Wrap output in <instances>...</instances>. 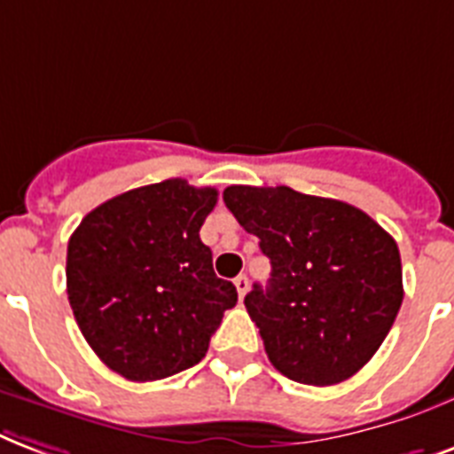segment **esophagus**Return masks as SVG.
Listing matches in <instances>:
<instances>
[{"mask_svg":"<svg viewBox=\"0 0 454 454\" xmlns=\"http://www.w3.org/2000/svg\"><path fill=\"white\" fill-rule=\"evenodd\" d=\"M234 286H237V291H239V298H244L246 291H248V277L239 275L237 279H234Z\"/></svg>","mask_w":454,"mask_h":454,"instance_id":"obj_1","label":"esophagus"}]
</instances>
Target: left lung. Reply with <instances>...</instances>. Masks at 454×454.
<instances>
[{
    "label": "left lung",
    "instance_id": "obj_1",
    "mask_svg": "<svg viewBox=\"0 0 454 454\" xmlns=\"http://www.w3.org/2000/svg\"><path fill=\"white\" fill-rule=\"evenodd\" d=\"M223 199L272 265L265 289L244 298L270 362L310 386L360 372L403 303L395 239L350 203L291 187L234 184Z\"/></svg>",
    "mask_w": 454,
    "mask_h": 454
}]
</instances>
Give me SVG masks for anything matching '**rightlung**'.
<instances>
[{
  "instance_id": "right-lung-1",
  "label": "right lung",
  "mask_w": 454,
  "mask_h": 454,
  "mask_svg": "<svg viewBox=\"0 0 454 454\" xmlns=\"http://www.w3.org/2000/svg\"><path fill=\"white\" fill-rule=\"evenodd\" d=\"M215 203L217 189L165 179L108 199L73 231L70 308L108 370L156 381L201 362L237 305L234 284L213 272L199 237Z\"/></svg>"
}]
</instances>
